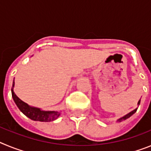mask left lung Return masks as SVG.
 <instances>
[{"label": "left lung", "instance_id": "left-lung-1", "mask_svg": "<svg viewBox=\"0 0 151 151\" xmlns=\"http://www.w3.org/2000/svg\"><path fill=\"white\" fill-rule=\"evenodd\" d=\"M140 103H141V99H140L139 101H138V106H139V105H140ZM137 110H138V107L135 108V109H134V110H132V111H131L130 113H127L126 115L123 116H122V117H120V118H119V119H117V122H122V121H124V120H125V119H129V117L132 116L133 114H134V113H135L136 111H137Z\"/></svg>", "mask_w": 151, "mask_h": 151}]
</instances>
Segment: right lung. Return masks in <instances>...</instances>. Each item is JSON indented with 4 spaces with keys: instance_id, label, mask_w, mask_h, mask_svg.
Listing matches in <instances>:
<instances>
[{
    "instance_id": "add662e5",
    "label": "right lung",
    "mask_w": 151,
    "mask_h": 151,
    "mask_svg": "<svg viewBox=\"0 0 151 151\" xmlns=\"http://www.w3.org/2000/svg\"><path fill=\"white\" fill-rule=\"evenodd\" d=\"M14 85H15V82L13 79V87L11 88L12 97H13V101L15 102L17 107L19 109V110L23 113L24 115L29 117L32 120L39 121V122H51V121L57 119L60 116V112L42 110L40 108L29 106L26 103L19 99L13 91Z\"/></svg>"
}]
</instances>
